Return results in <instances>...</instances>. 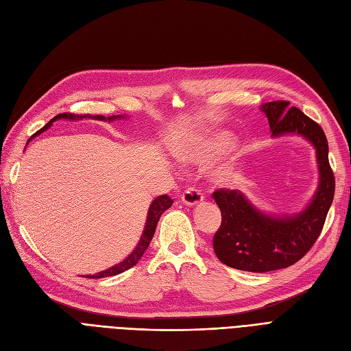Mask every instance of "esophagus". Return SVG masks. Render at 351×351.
<instances>
[{"mask_svg": "<svg viewBox=\"0 0 351 351\" xmlns=\"http://www.w3.org/2000/svg\"><path fill=\"white\" fill-rule=\"evenodd\" d=\"M180 198H182L184 204H186L189 207H195V206L201 204L202 199H204V194H202V192L198 188L191 186L184 192L182 197H180Z\"/></svg>", "mask_w": 351, "mask_h": 351, "instance_id": "1", "label": "esophagus"}]
</instances>
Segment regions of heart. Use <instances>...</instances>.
Wrapping results in <instances>:
<instances>
[{
	"label": "heart",
	"instance_id": "b5f03b06",
	"mask_svg": "<svg viewBox=\"0 0 351 351\" xmlns=\"http://www.w3.org/2000/svg\"><path fill=\"white\" fill-rule=\"evenodd\" d=\"M233 137L228 132H217L214 134L213 137L202 145L201 153L198 154L199 157H219L224 153H228L232 147H233ZM237 173V163L232 162L229 165H226L221 171L219 172V180L221 184H228L230 180L234 179Z\"/></svg>",
	"mask_w": 351,
	"mask_h": 351
}]
</instances>
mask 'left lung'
<instances>
[{
	"label": "left lung",
	"instance_id": "obj_1",
	"mask_svg": "<svg viewBox=\"0 0 351 351\" xmlns=\"http://www.w3.org/2000/svg\"><path fill=\"white\" fill-rule=\"evenodd\" d=\"M273 137L302 135L316 150L319 185L303 211L274 217L256 210L237 189H217L213 198L221 211V224L213 237V247L226 265L251 273H267L298 263L318 239L330 210L335 179L328 162V141L319 123L289 101L276 100L261 106Z\"/></svg>",
	"mask_w": 351,
	"mask_h": 351
}]
</instances>
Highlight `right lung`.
<instances>
[{"label": "right lung", "mask_w": 351, "mask_h": 351, "mask_svg": "<svg viewBox=\"0 0 351 351\" xmlns=\"http://www.w3.org/2000/svg\"><path fill=\"white\" fill-rule=\"evenodd\" d=\"M61 118L70 119V121H77V119H83V118H93V119H99V121H108V122H110V121L119 119V118H123V117H121V115H112V117L105 118V117H101V115H88V114H87V115L60 114V115H56L55 118H52V119L47 123V125H45L43 128H40L36 134H33V137H35V135L42 134L43 131H47V130L52 125L53 121L61 119ZM33 137H32V138H33ZM32 138H30V140H32ZM172 204H173V199H172L171 197H169V195H160V197H157V198L152 202V204H150L149 214H147V221H145L144 230H143V234H141V237H140V242H138L137 247H135V250H134L125 259H123L122 263H119V264H117V265H114V267H110V268H108V269H105V271H100V273H97V274L88 276L87 278H104V277L117 276V274H121V273H123V271H127V269H130L131 267H134L135 264H137V263L140 261V258L144 255L147 247H149L152 239H153V234H154V232H156L157 223H159L160 216H162V214H163L169 207H171Z\"/></svg>", "instance_id": "obj_1"}]
</instances>
